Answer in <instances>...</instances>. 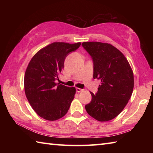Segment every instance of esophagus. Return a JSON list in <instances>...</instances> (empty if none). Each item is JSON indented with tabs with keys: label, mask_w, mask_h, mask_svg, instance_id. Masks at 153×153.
I'll list each match as a JSON object with an SVG mask.
<instances>
[{
	"label": "esophagus",
	"mask_w": 153,
	"mask_h": 153,
	"mask_svg": "<svg viewBox=\"0 0 153 153\" xmlns=\"http://www.w3.org/2000/svg\"><path fill=\"white\" fill-rule=\"evenodd\" d=\"M83 89H80V88H76V92H77V93H80V92H82V91H83Z\"/></svg>",
	"instance_id": "1"
}]
</instances>
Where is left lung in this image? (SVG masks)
I'll return each mask as SVG.
<instances>
[{
    "mask_svg": "<svg viewBox=\"0 0 153 153\" xmlns=\"http://www.w3.org/2000/svg\"><path fill=\"white\" fill-rule=\"evenodd\" d=\"M82 46L93 58V78L100 79L96 95L90 92L91 101L85 110L99 122L109 121L120 114L131 98L133 70L124 55L111 44L83 42Z\"/></svg>",
    "mask_w": 153,
    "mask_h": 153,
    "instance_id": "8db88e82",
    "label": "left lung"
}]
</instances>
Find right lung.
<instances>
[{
	"mask_svg": "<svg viewBox=\"0 0 153 153\" xmlns=\"http://www.w3.org/2000/svg\"><path fill=\"white\" fill-rule=\"evenodd\" d=\"M80 45V42H54L39 51L28 64L24 76L25 95L32 108L45 120H57L70 108L76 88L57 83L56 80L68 54Z\"/></svg>",
	"mask_w": 153,
	"mask_h": 153,
	"instance_id": "add662e5",
	"label": "right lung"
}]
</instances>
